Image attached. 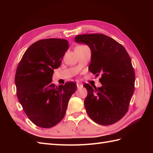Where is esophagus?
<instances>
[{
	"label": "esophagus",
	"mask_w": 153,
	"mask_h": 153,
	"mask_svg": "<svg viewBox=\"0 0 153 153\" xmlns=\"http://www.w3.org/2000/svg\"><path fill=\"white\" fill-rule=\"evenodd\" d=\"M76 85H77L78 89H80V88H82L83 87V85L81 84H79V83H77Z\"/></svg>",
	"instance_id": "1"
}]
</instances>
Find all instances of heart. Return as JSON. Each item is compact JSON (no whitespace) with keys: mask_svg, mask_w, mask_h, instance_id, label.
<instances>
[{"mask_svg":"<svg viewBox=\"0 0 153 153\" xmlns=\"http://www.w3.org/2000/svg\"><path fill=\"white\" fill-rule=\"evenodd\" d=\"M78 47H84V46H82L81 45V46H78Z\"/></svg>","mask_w":153,"mask_h":153,"instance_id":"obj_1","label":"heart"}]
</instances>
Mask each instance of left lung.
<instances>
[{
    "label": "left lung",
    "instance_id": "8db88e82",
    "mask_svg": "<svg viewBox=\"0 0 153 153\" xmlns=\"http://www.w3.org/2000/svg\"><path fill=\"white\" fill-rule=\"evenodd\" d=\"M75 41L89 46V71L96 76H101V87L84 85L88 92L84 101L88 115L103 126L117 123L127 113L135 90V71L130 57L122 45L103 34L78 35Z\"/></svg>",
    "mask_w": 153,
    "mask_h": 153
}]
</instances>
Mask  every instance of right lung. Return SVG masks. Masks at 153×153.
I'll return each mask as SVG.
<instances>
[{"mask_svg": "<svg viewBox=\"0 0 153 153\" xmlns=\"http://www.w3.org/2000/svg\"><path fill=\"white\" fill-rule=\"evenodd\" d=\"M68 48L66 39H41L30 46L18 65V99L27 117L39 127L52 128L61 121L76 90L73 82L59 86L52 84L53 69L61 65Z\"/></svg>", "mask_w": 153, "mask_h": 153, "instance_id": "1", "label": "right lung"}]
</instances>
